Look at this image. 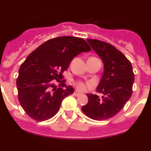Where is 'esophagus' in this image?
Returning a JSON list of instances; mask_svg holds the SVG:
<instances>
[{"label": "esophagus", "instance_id": "1", "mask_svg": "<svg viewBox=\"0 0 151 151\" xmlns=\"http://www.w3.org/2000/svg\"><path fill=\"white\" fill-rule=\"evenodd\" d=\"M73 94H74L75 96H78V95H80V94H81V93H80L79 91H78L77 90H76L74 91V93H73Z\"/></svg>", "mask_w": 151, "mask_h": 151}]
</instances>
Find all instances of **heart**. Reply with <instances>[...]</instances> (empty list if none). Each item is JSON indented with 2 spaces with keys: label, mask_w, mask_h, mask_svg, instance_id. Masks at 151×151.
<instances>
[{
  "label": "heart",
  "mask_w": 151,
  "mask_h": 151,
  "mask_svg": "<svg viewBox=\"0 0 151 151\" xmlns=\"http://www.w3.org/2000/svg\"><path fill=\"white\" fill-rule=\"evenodd\" d=\"M75 85L78 91H83L88 88L93 87V83L91 82H83V81H77L75 82Z\"/></svg>",
  "instance_id": "b5f03b06"
}]
</instances>
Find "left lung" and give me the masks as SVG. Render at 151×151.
<instances>
[{"label": "left lung", "mask_w": 151, "mask_h": 151, "mask_svg": "<svg viewBox=\"0 0 151 151\" xmlns=\"http://www.w3.org/2000/svg\"><path fill=\"white\" fill-rule=\"evenodd\" d=\"M87 41L104 63V73L97 87L103 96L87 94L88 101L82 110L92 119L105 120L116 115L130 99L134 73L130 61L115 47L99 40Z\"/></svg>", "instance_id": "left-lung-1"}]
</instances>
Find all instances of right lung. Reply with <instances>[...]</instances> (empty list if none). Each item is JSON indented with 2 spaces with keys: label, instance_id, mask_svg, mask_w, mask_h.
Wrapping results in <instances>:
<instances>
[{
  "label": "right lung",
  "instance_id": "add662e5",
  "mask_svg": "<svg viewBox=\"0 0 151 151\" xmlns=\"http://www.w3.org/2000/svg\"><path fill=\"white\" fill-rule=\"evenodd\" d=\"M90 50L83 38L63 36L45 41L28 56L19 69L17 86L19 101L31 118L45 121L55 115L74 88L64 81L57 87L53 80L62 76L75 57Z\"/></svg>",
  "mask_w": 151,
  "mask_h": 151
}]
</instances>
